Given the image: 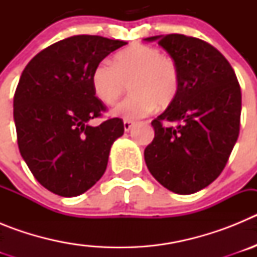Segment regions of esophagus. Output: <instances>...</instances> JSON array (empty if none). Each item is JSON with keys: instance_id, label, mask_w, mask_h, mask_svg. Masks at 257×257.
Returning a JSON list of instances; mask_svg holds the SVG:
<instances>
[{"instance_id": "obj_1", "label": "esophagus", "mask_w": 257, "mask_h": 257, "mask_svg": "<svg viewBox=\"0 0 257 257\" xmlns=\"http://www.w3.org/2000/svg\"><path fill=\"white\" fill-rule=\"evenodd\" d=\"M135 124V122L130 121V119H124L123 121V127H124V131H130L131 127Z\"/></svg>"}]
</instances>
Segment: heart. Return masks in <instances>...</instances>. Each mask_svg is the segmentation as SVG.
I'll use <instances>...</instances> for the list:
<instances>
[{"mask_svg": "<svg viewBox=\"0 0 257 257\" xmlns=\"http://www.w3.org/2000/svg\"><path fill=\"white\" fill-rule=\"evenodd\" d=\"M95 95L105 105H115L130 83L133 94L124 99L115 113L136 119L153 112L156 105L166 108L174 101L180 87L176 61L154 46L131 45L114 56L113 65L103 61L91 76Z\"/></svg>", "mask_w": 257, "mask_h": 257, "instance_id": "1", "label": "heart"}]
</instances>
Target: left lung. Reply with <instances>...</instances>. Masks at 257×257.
<instances>
[{
	"instance_id": "left-lung-1",
	"label": "left lung",
	"mask_w": 257,
	"mask_h": 257,
	"mask_svg": "<svg viewBox=\"0 0 257 257\" xmlns=\"http://www.w3.org/2000/svg\"><path fill=\"white\" fill-rule=\"evenodd\" d=\"M145 41H158L180 72L178 95L152 121L154 139L144 151L145 163L163 187L192 194L217 179L237 142L239 83L229 61L206 41L178 33Z\"/></svg>"
}]
</instances>
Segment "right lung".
I'll use <instances>...</instances> for the list:
<instances>
[{
	"label": "right lung",
	"instance_id": "add662e5",
	"mask_svg": "<svg viewBox=\"0 0 257 257\" xmlns=\"http://www.w3.org/2000/svg\"><path fill=\"white\" fill-rule=\"evenodd\" d=\"M127 42L101 36L64 38L38 52L14 95V121L23 160L38 183L61 197L85 193L103 176L110 147L123 135L121 118L99 126L106 106L91 76L105 56Z\"/></svg>",
	"mask_w": 257,
	"mask_h": 257
}]
</instances>
